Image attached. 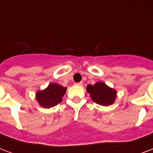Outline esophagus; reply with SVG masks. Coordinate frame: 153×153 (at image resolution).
<instances>
[{
  "mask_svg": "<svg viewBox=\"0 0 153 153\" xmlns=\"http://www.w3.org/2000/svg\"><path fill=\"white\" fill-rule=\"evenodd\" d=\"M74 84L77 85V86H81V85L83 84V83H82V82H79V83H75Z\"/></svg>",
  "mask_w": 153,
  "mask_h": 153,
  "instance_id": "esophagus-1",
  "label": "esophagus"
}]
</instances>
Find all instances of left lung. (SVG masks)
<instances>
[{"instance_id": "obj_1", "label": "left lung", "mask_w": 153, "mask_h": 153, "mask_svg": "<svg viewBox=\"0 0 153 153\" xmlns=\"http://www.w3.org/2000/svg\"><path fill=\"white\" fill-rule=\"evenodd\" d=\"M87 91L90 93L92 99L102 106H109L112 104L116 97L115 90L102 82H98L94 85H88Z\"/></svg>"}]
</instances>
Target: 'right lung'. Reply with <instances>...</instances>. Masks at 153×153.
<instances>
[{
  "mask_svg": "<svg viewBox=\"0 0 153 153\" xmlns=\"http://www.w3.org/2000/svg\"><path fill=\"white\" fill-rule=\"evenodd\" d=\"M65 92L66 88H64L57 83H51L46 89L38 91L36 93V98L42 107L50 108L61 102V98Z\"/></svg>",
  "mask_w": 153,
  "mask_h": 153,
  "instance_id": "add662e5",
  "label": "right lung"
}]
</instances>
